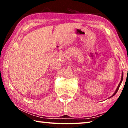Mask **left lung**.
Instances as JSON below:
<instances>
[{"label":"left lung","instance_id":"8db88e82","mask_svg":"<svg viewBox=\"0 0 128 128\" xmlns=\"http://www.w3.org/2000/svg\"><path fill=\"white\" fill-rule=\"evenodd\" d=\"M122 80H123V72H122V76H121V81H120V84H119L118 86V88H117L116 90V91H115V92H114V94L113 95H112L111 97H110L109 98H111V97H112V96H114V95L116 94V93L117 92H118V88H120V85H121V82H122Z\"/></svg>","mask_w":128,"mask_h":128}]
</instances>
